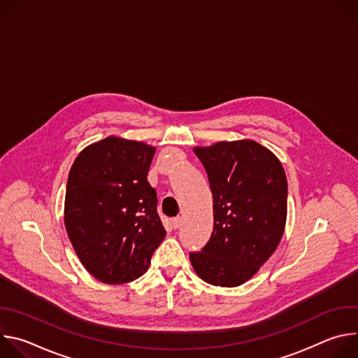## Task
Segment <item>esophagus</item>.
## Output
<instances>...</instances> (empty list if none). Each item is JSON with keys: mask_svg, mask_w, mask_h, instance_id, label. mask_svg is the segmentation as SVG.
<instances>
[{"mask_svg": "<svg viewBox=\"0 0 358 358\" xmlns=\"http://www.w3.org/2000/svg\"><path fill=\"white\" fill-rule=\"evenodd\" d=\"M181 225V218L180 217H177V218H174V220H171V227L174 228V229H178V227Z\"/></svg>", "mask_w": 358, "mask_h": 358, "instance_id": "34e87169", "label": "esophagus"}]
</instances>
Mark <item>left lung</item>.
<instances>
[{"label": "left lung", "mask_w": 358, "mask_h": 358, "mask_svg": "<svg viewBox=\"0 0 358 358\" xmlns=\"http://www.w3.org/2000/svg\"><path fill=\"white\" fill-rule=\"evenodd\" d=\"M214 196V231L189 259L214 286L249 280L276 250L286 224L287 180L271 150L253 140L195 147Z\"/></svg>", "instance_id": "1"}]
</instances>
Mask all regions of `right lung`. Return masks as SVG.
<instances>
[{
  "label": "right lung",
  "mask_w": 358,
  "mask_h": 358,
  "mask_svg": "<svg viewBox=\"0 0 358 358\" xmlns=\"http://www.w3.org/2000/svg\"><path fill=\"white\" fill-rule=\"evenodd\" d=\"M155 152L143 141L110 136L82 150L69 171L65 227L82 265L100 282L144 275L166 236L147 181Z\"/></svg>",
  "instance_id": "add662e5"
}]
</instances>
